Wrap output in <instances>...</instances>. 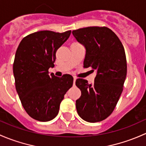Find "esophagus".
Here are the masks:
<instances>
[{
    "label": "esophagus",
    "mask_w": 146,
    "mask_h": 146,
    "mask_svg": "<svg viewBox=\"0 0 146 146\" xmlns=\"http://www.w3.org/2000/svg\"><path fill=\"white\" fill-rule=\"evenodd\" d=\"M74 84H75V81H76V77H75V76H74Z\"/></svg>",
    "instance_id": "34e87169"
}]
</instances>
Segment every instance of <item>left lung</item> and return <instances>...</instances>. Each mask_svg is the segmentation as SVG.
Segmentation results:
<instances>
[{
	"label": "left lung",
	"mask_w": 146,
	"mask_h": 146,
	"mask_svg": "<svg viewBox=\"0 0 146 146\" xmlns=\"http://www.w3.org/2000/svg\"><path fill=\"white\" fill-rule=\"evenodd\" d=\"M86 48L85 68L96 72L94 84L77 79L82 96L76 100V111L88 122L106 119L115 110L127 76L125 51L117 36L106 27H88L72 31Z\"/></svg>",
	"instance_id": "1"
}]
</instances>
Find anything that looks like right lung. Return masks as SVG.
<instances>
[{
  "label": "right lung",
  "mask_w": 146,
  "mask_h": 146,
  "mask_svg": "<svg viewBox=\"0 0 146 146\" xmlns=\"http://www.w3.org/2000/svg\"><path fill=\"white\" fill-rule=\"evenodd\" d=\"M70 34V30L37 31L23 38L18 46L13 63L15 88L24 109L34 119H53L64 94L72 86L71 75L58 77L48 73L55 66L57 50Z\"/></svg>",
  "instance_id": "add662e5"
}]
</instances>
